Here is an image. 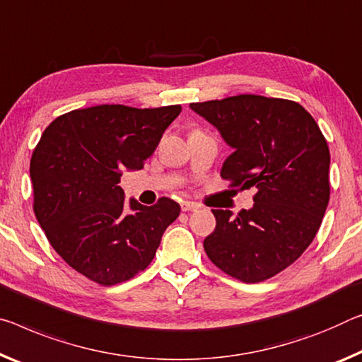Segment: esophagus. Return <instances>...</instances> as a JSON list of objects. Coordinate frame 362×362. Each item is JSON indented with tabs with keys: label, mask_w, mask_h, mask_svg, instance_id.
Masks as SVG:
<instances>
[{
	"label": "esophagus",
	"mask_w": 362,
	"mask_h": 362,
	"mask_svg": "<svg viewBox=\"0 0 362 362\" xmlns=\"http://www.w3.org/2000/svg\"><path fill=\"white\" fill-rule=\"evenodd\" d=\"M182 211H197L199 209V204L198 203H193V202H182Z\"/></svg>",
	"instance_id": "1"
}]
</instances>
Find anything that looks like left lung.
Listing matches in <instances>:
<instances>
[{
  "mask_svg": "<svg viewBox=\"0 0 362 362\" xmlns=\"http://www.w3.org/2000/svg\"><path fill=\"white\" fill-rule=\"evenodd\" d=\"M233 153L221 177L253 188V208L237 216L212 209L216 228L204 251L217 267L257 284L293 264L317 233L330 198V153L319 125L295 101L238 95L192 103Z\"/></svg>",
  "mask_w": 362,
  "mask_h": 362,
  "instance_id": "obj_1",
  "label": "left lung"
}]
</instances>
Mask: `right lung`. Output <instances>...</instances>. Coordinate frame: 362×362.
I'll return each instance as SVG.
<instances>
[{"label":"right lung","instance_id":"right-lung-1","mask_svg":"<svg viewBox=\"0 0 362 362\" xmlns=\"http://www.w3.org/2000/svg\"><path fill=\"white\" fill-rule=\"evenodd\" d=\"M180 105L139 109L100 105L56 117L33 150V212L69 266L100 285L145 271L165 228L180 214L170 198L148 208L119 187L143 169Z\"/></svg>","mask_w":362,"mask_h":362}]
</instances>
